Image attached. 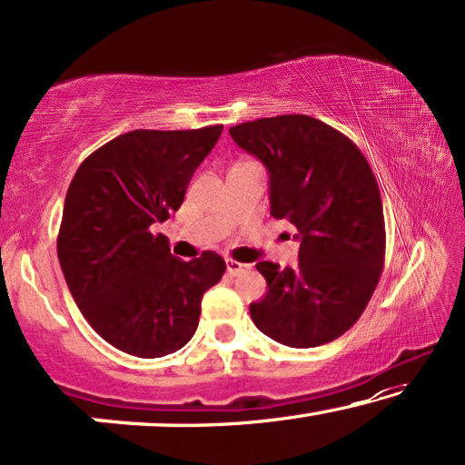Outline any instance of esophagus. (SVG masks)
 I'll return each mask as SVG.
<instances>
[{
  "instance_id": "obj_1",
  "label": "esophagus",
  "mask_w": 465,
  "mask_h": 465,
  "mask_svg": "<svg viewBox=\"0 0 465 465\" xmlns=\"http://www.w3.org/2000/svg\"><path fill=\"white\" fill-rule=\"evenodd\" d=\"M226 271H228V275H241V272L250 271V264L237 262V260L228 258V260H226Z\"/></svg>"
}]
</instances>
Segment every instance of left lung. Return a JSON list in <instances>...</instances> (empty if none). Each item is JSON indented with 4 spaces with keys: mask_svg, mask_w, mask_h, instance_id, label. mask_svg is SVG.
Here are the masks:
<instances>
[{
    "mask_svg": "<svg viewBox=\"0 0 465 465\" xmlns=\"http://www.w3.org/2000/svg\"><path fill=\"white\" fill-rule=\"evenodd\" d=\"M239 148L264 163L271 215L296 226V269L258 262L269 292L250 304L260 332L307 349L345 334L377 288L385 220L377 177L347 135L304 114L231 126Z\"/></svg>",
    "mask_w": 465,
    "mask_h": 465,
    "instance_id": "left-lung-1",
    "label": "left lung"
}]
</instances>
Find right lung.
I'll list each match as a JSON object with an SVG mask.
<instances>
[{
  "label": "right lung",
  "instance_id": "1",
  "mask_svg": "<svg viewBox=\"0 0 465 465\" xmlns=\"http://www.w3.org/2000/svg\"><path fill=\"white\" fill-rule=\"evenodd\" d=\"M222 129L129 131L84 158L69 183L56 239L63 275L86 322L120 351L152 360L182 349L203 294L224 275L215 252L183 262L154 234Z\"/></svg>",
  "mask_w": 465,
  "mask_h": 465
}]
</instances>
